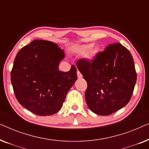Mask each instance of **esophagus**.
Instances as JSON below:
<instances>
[{
	"mask_svg": "<svg viewBox=\"0 0 149 149\" xmlns=\"http://www.w3.org/2000/svg\"><path fill=\"white\" fill-rule=\"evenodd\" d=\"M77 76H78V78L79 79H81L83 77V75L81 74V73L79 72V71L78 70L77 71Z\"/></svg>",
	"mask_w": 149,
	"mask_h": 149,
	"instance_id": "34e87169",
	"label": "esophagus"
}]
</instances>
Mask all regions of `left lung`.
I'll return each mask as SVG.
<instances>
[{"mask_svg": "<svg viewBox=\"0 0 149 149\" xmlns=\"http://www.w3.org/2000/svg\"><path fill=\"white\" fill-rule=\"evenodd\" d=\"M77 66L87 83L85 100L93 113L109 115L129 102L137 74L131 54L121 44L110 45L91 62L80 60Z\"/></svg>", "mask_w": 149, "mask_h": 149, "instance_id": "left-lung-1", "label": "left lung"}]
</instances>
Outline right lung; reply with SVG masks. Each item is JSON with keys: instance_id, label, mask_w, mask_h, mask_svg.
<instances>
[{"instance_id": "add662e5", "label": "right lung", "mask_w": 149, "mask_h": 149, "mask_svg": "<svg viewBox=\"0 0 149 149\" xmlns=\"http://www.w3.org/2000/svg\"><path fill=\"white\" fill-rule=\"evenodd\" d=\"M64 57L58 45L43 40H34L18 52L11 80L20 104L39 116L60 111L77 79L74 66L68 72L59 70Z\"/></svg>"}]
</instances>
